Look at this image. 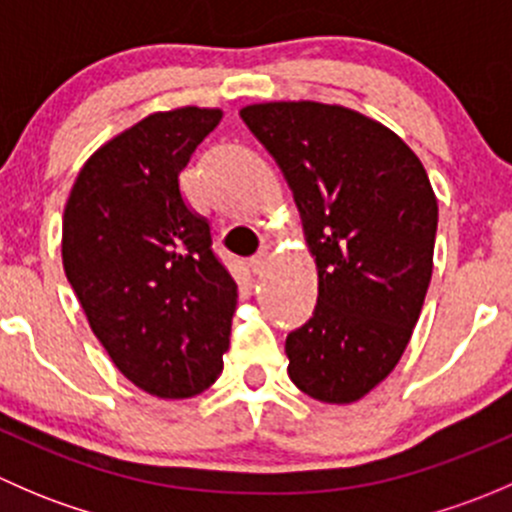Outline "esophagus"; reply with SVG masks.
Segmentation results:
<instances>
[{"instance_id": "obj_1", "label": "esophagus", "mask_w": 512, "mask_h": 512, "mask_svg": "<svg viewBox=\"0 0 512 512\" xmlns=\"http://www.w3.org/2000/svg\"><path fill=\"white\" fill-rule=\"evenodd\" d=\"M267 265V250H260L257 255L250 257V270L252 275H262V270H265Z\"/></svg>"}]
</instances>
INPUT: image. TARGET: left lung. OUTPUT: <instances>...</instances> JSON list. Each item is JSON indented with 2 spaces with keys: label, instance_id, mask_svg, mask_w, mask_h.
Masks as SVG:
<instances>
[{
  "label": "left lung",
  "instance_id": "1",
  "mask_svg": "<svg viewBox=\"0 0 512 512\" xmlns=\"http://www.w3.org/2000/svg\"><path fill=\"white\" fill-rule=\"evenodd\" d=\"M292 188L317 262L312 319L287 334V374L352 404L399 364L433 272L438 203L416 153L381 123L314 101L240 111Z\"/></svg>",
  "mask_w": 512,
  "mask_h": 512
}]
</instances>
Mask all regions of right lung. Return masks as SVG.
Listing matches in <instances>:
<instances>
[{
    "instance_id": "right-lung-1",
    "label": "right lung",
    "mask_w": 512,
    "mask_h": 512,
    "mask_svg": "<svg viewBox=\"0 0 512 512\" xmlns=\"http://www.w3.org/2000/svg\"><path fill=\"white\" fill-rule=\"evenodd\" d=\"M218 108L151 113L86 160L64 210L61 257L96 339L128 381L160 399L215 384L237 285L180 170Z\"/></svg>"
}]
</instances>
